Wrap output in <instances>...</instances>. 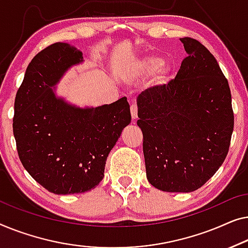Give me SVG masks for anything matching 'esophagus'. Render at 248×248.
Wrapping results in <instances>:
<instances>
[{
  "label": "esophagus",
  "mask_w": 248,
  "mask_h": 248,
  "mask_svg": "<svg viewBox=\"0 0 248 248\" xmlns=\"http://www.w3.org/2000/svg\"><path fill=\"white\" fill-rule=\"evenodd\" d=\"M130 113H131V117H132V119H134V120L137 119L138 107L136 106V104H131V106H130Z\"/></svg>",
  "instance_id": "esophagus-1"
}]
</instances>
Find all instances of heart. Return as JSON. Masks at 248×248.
Segmentation results:
<instances>
[{"mask_svg":"<svg viewBox=\"0 0 248 248\" xmlns=\"http://www.w3.org/2000/svg\"><path fill=\"white\" fill-rule=\"evenodd\" d=\"M135 73L141 78H147L156 71V81L164 83L170 74V67L162 65V58L156 55L145 56L135 64Z\"/></svg>","mask_w":248,"mask_h":248,"instance_id":"obj_1","label":"heart"}]
</instances>
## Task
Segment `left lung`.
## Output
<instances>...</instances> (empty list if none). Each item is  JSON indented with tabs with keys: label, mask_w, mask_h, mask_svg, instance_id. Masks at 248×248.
I'll return each mask as SVG.
<instances>
[{
	"label": "left lung",
	"mask_w": 248,
	"mask_h": 248,
	"mask_svg": "<svg viewBox=\"0 0 248 248\" xmlns=\"http://www.w3.org/2000/svg\"><path fill=\"white\" fill-rule=\"evenodd\" d=\"M181 41L187 57L175 78L137 97L146 175L165 192H192L210 180L233 130L228 81L214 55L192 38Z\"/></svg>",
	"instance_id": "obj_1"
}]
</instances>
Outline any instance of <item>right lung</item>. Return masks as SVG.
I'll return each mask as SVG.
<instances>
[{
    "label": "right lung",
    "mask_w": 248,
    "mask_h": 248,
    "mask_svg": "<svg viewBox=\"0 0 248 248\" xmlns=\"http://www.w3.org/2000/svg\"><path fill=\"white\" fill-rule=\"evenodd\" d=\"M82 62V51L71 45H50L28 65L16 95L13 135L19 158L55 194L94 189L103 179L108 155L131 121L125 96L96 108H78L56 96L51 88Z\"/></svg>",
    "instance_id": "obj_1"
}]
</instances>
